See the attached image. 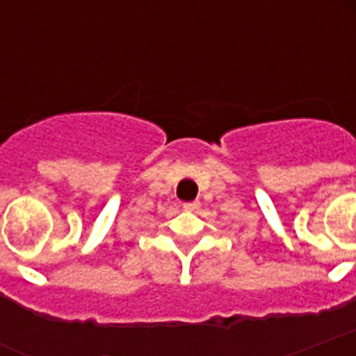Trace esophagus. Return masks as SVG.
<instances>
[{"mask_svg":"<svg viewBox=\"0 0 356 356\" xmlns=\"http://www.w3.org/2000/svg\"><path fill=\"white\" fill-rule=\"evenodd\" d=\"M200 201H190V203H183V209L188 212H194V211H200Z\"/></svg>","mask_w":356,"mask_h":356,"instance_id":"1","label":"esophagus"}]
</instances>
